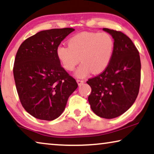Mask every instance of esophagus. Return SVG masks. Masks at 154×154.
<instances>
[{
    "label": "esophagus",
    "instance_id": "esophagus-1",
    "mask_svg": "<svg viewBox=\"0 0 154 154\" xmlns=\"http://www.w3.org/2000/svg\"><path fill=\"white\" fill-rule=\"evenodd\" d=\"M77 82L79 85H81L84 82V80H82V79H77Z\"/></svg>",
    "mask_w": 154,
    "mask_h": 154
}]
</instances>
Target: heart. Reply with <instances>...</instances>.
I'll list each match as a JSON object with an SVG mask.
<instances>
[{
    "label": "heart",
    "mask_w": 154,
    "mask_h": 154,
    "mask_svg": "<svg viewBox=\"0 0 154 154\" xmlns=\"http://www.w3.org/2000/svg\"><path fill=\"white\" fill-rule=\"evenodd\" d=\"M68 46L59 45L56 50L58 60L66 70L75 72L77 77H86L90 72L99 74L110 63L114 51V40L106 32H82L68 40Z\"/></svg>",
    "instance_id": "1"
}]
</instances>
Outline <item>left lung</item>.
Wrapping results in <instances>:
<instances>
[{"label":"left lung","mask_w":154,"mask_h":154,"mask_svg":"<svg viewBox=\"0 0 154 154\" xmlns=\"http://www.w3.org/2000/svg\"><path fill=\"white\" fill-rule=\"evenodd\" d=\"M114 40V51L108 68L87 81L91 87L88 102L92 110L104 119H114L132 106L138 94L141 64L137 48L121 31L103 28Z\"/></svg>","instance_id":"8db88e82"}]
</instances>
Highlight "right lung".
<instances>
[{
  "label": "right lung",
  "instance_id": "1",
  "mask_svg": "<svg viewBox=\"0 0 154 154\" xmlns=\"http://www.w3.org/2000/svg\"><path fill=\"white\" fill-rule=\"evenodd\" d=\"M72 28L40 31L26 39L17 51L14 77L20 103L31 116L53 121L64 110L78 85L61 66L56 50Z\"/></svg>",
  "mask_w": 154,
  "mask_h": 154
}]
</instances>
